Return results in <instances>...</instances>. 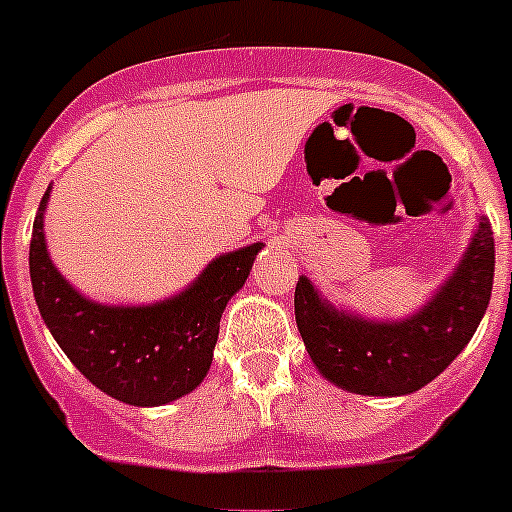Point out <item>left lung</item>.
Instances as JSON below:
<instances>
[{"instance_id": "obj_1", "label": "left lung", "mask_w": 512, "mask_h": 512, "mask_svg": "<svg viewBox=\"0 0 512 512\" xmlns=\"http://www.w3.org/2000/svg\"><path fill=\"white\" fill-rule=\"evenodd\" d=\"M495 238L480 218L454 274L406 320H365L337 309L299 276L294 314L309 358L327 381L360 396H406L467 348L490 304Z\"/></svg>"}]
</instances>
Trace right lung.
I'll return each mask as SVG.
<instances>
[{"mask_svg": "<svg viewBox=\"0 0 512 512\" xmlns=\"http://www.w3.org/2000/svg\"><path fill=\"white\" fill-rule=\"evenodd\" d=\"M32 225L30 279L37 309L70 363L129 406H162L195 391L208 375L220 314L251 274L264 243L210 261L185 292L154 304L116 307L86 299L60 276L45 246V205Z\"/></svg>", "mask_w": 512, "mask_h": 512, "instance_id": "1", "label": "right lung"}]
</instances>
